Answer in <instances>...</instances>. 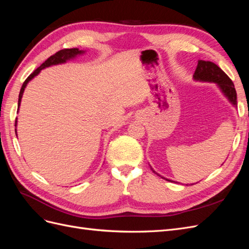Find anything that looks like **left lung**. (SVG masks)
Returning <instances> with one entry per match:
<instances>
[{"label": "left lung", "instance_id": "obj_1", "mask_svg": "<svg viewBox=\"0 0 249 249\" xmlns=\"http://www.w3.org/2000/svg\"><path fill=\"white\" fill-rule=\"evenodd\" d=\"M193 79L194 81H198V82L215 83L217 87L219 88V90L222 92V94L227 97L228 101L232 105L233 107H237V92H236L235 86H233V83L228 77V74L215 63L211 61H203V60H199L196 70H195V72L193 74ZM150 168H152V166H150ZM152 170L156 173L157 176L161 177L159 173H157L153 168ZM161 178L166 180H169V182H173V180L168 179L164 177H161Z\"/></svg>", "mask_w": 249, "mask_h": 249}]
</instances>
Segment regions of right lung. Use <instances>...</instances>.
I'll list each match as a JSON object with an SVG mask.
<instances>
[{"label":"right lung","mask_w":249,"mask_h":249,"mask_svg":"<svg viewBox=\"0 0 249 249\" xmlns=\"http://www.w3.org/2000/svg\"><path fill=\"white\" fill-rule=\"evenodd\" d=\"M85 52H86V51L79 50V49H77V48H73V49H64V50H61V51L57 52L55 55H53V56H51L50 58H48V59L46 60V61H44V62L38 67V69L35 70L31 74H30V76L27 78V80L24 82V84H22V86H21V88H20V91H19V95H18V110H19V106H20V102H21L22 94H24L25 89H26V87H27V85H28V83H29L30 81L33 80L36 76H38L39 72H40L42 70L47 69V67H50V66H53V65H58V64L66 63L67 61H70V60H71V59H74V58H77V57L80 56V55L85 54ZM17 125H18V118H17V120H16V126H17ZM16 134H17V136H18L17 129H16Z\"/></svg>","instance_id":"obj_1"}]
</instances>
